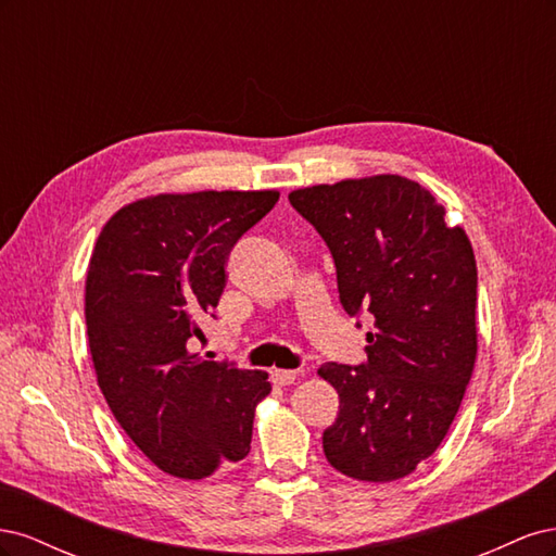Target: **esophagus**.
Masks as SVG:
<instances>
[{"instance_id": "esophagus-1", "label": "esophagus", "mask_w": 556, "mask_h": 556, "mask_svg": "<svg viewBox=\"0 0 556 556\" xmlns=\"http://www.w3.org/2000/svg\"><path fill=\"white\" fill-rule=\"evenodd\" d=\"M296 371H288V368H276L274 371V382L276 384H280V387H288V384H292L294 380H296Z\"/></svg>"}]
</instances>
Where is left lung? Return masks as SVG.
Returning a JSON list of instances; mask_svg holds the SVG:
<instances>
[{"label":"left lung","instance_id":"8db88e82","mask_svg":"<svg viewBox=\"0 0 556 556\" xmlns=\"http://www.w3.org/2000/svg\"><path fill=\"white\" fill-rule=\"evenodd\" d=\"M290 204L325 239L345 313L376 317L364 364L317 368L341 399L323 435L327 462L355 480H399L443 443L473 374V248L403 176L313 185Z\"/></svg>","mask_w":556,"mask_h":556}]
</instances>
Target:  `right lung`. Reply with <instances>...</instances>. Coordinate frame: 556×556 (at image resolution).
Here are the masks:
<instances>
[{
    "instance_id": "1",
    "label": "right lung",
    "mask_w": 556,
    "mask_h": 556,
    "mask_svg": "<svg viewBox=\"0 0 556 556\" xmlns=\"http://www.w3.org/2000/svg\"><path fill=\"white\" fill-rule=\"evenodd\" d=\"M276 190L139 199L99 233L86 325L111 413L164 473L201 480L250 452L264 371L190 355L227 282V257L276 206Z\"/></svg>"
}]
</instances>
